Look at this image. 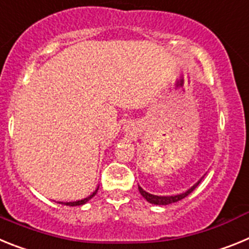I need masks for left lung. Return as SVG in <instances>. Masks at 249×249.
I'll use <instances>...</instances> for the list:
<instances>
[{"mask_svg":"<svg viewBox=\"0 0 249 249\" xmlns=\"http://www.w3.org/2000/svg\"><path fill=\"white\" fill-rule=\"evenodd\" d=\"M201 181H202V178L199 179L198 182H197V183L193 184L190 190L186 191V192H183V193H181V195H176V196H155V195H151V193H148V192H146V191L142 190L140 186H138V190H140L141 195L143 196V198L147 199V202H149V203L158 204V206H166V204L175 203V202H178V201H181V199H183L184 197H187V196L190 195V193H192L193 191H195V188L198 186L199 183H201Z\"/></svg>","mask_w":249,"mask_h":249,"instance_id":"left-lung-1","label":"left lung"}]
</instances>
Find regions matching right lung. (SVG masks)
<instances>
[{"label": "right lung", "instance_id": "1", "mask_svg": "<svg viewBox=\"0 0 249 249\" xmlns=\"http://www.w3.org/2000/svg\"><path fill=\"white\" fill-rule=\"evenodd\" d=\"M97 191H98V188L96 191H94L93 193H92L91 196H89V197H87V198H83V199H81V201H76V202H59V203L61 204H65V206H82V204H85L86 202H89V199L92 198V197H94V196H96V193H97Z\"/></svg>", "mask_w": 249, "mask_h": 249}]
</instances>
